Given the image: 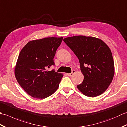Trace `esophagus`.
I'll return each instance as SVG.
<instances>
[{
  "label": "esophagus",
  "mask_w": 127,
  "mask_h": 127,
  "mask_svg": "<svg viewBox=\"0 0 127 127\" xmlns=\"http://www.w3.org/2000/svg\"><path fill=\"white\" fill-rule=\"evenodd\" d=\"M75 72H76V71H75V70H72L71 73H69V74H68V75L69 76L71 77V76H72V75H74V74L75 73Z\"/></svg>",
  "instance_id": "1"
}]
</instances>
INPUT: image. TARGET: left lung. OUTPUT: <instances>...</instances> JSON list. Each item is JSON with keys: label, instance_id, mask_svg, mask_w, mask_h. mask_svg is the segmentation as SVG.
I'll return each instance as SVG.
<instances>
[{"label": "left lung", "instance_id": "1", "mask_svg": "<svg viewBox=\"0 0 127 127\" xmlns=\"http://www.w3.org/2000/svg\"><path fill=\"white\" fill-rule=\"evenodd\" d=\"M63 41L77 57L84 76L77 88L87 96L101 95L111 83L115 74L114 59L108 46L92 36H74Z\"/></svg>", "mask_w": 127, "mask_h": 127}]
</instances>
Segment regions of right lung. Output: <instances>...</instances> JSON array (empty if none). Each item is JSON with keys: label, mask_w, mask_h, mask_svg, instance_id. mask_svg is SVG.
Returning a JSON list of instances; mask_svg holds the SVG:
<instances>
[{"label": "right lung", "mask_w": 127, "mask_h": 127, "mask_svg": "<svg viewBox=\"0 0 127 127\" xmlns=\"http://www.w3.org/2000/svg\"><path fill=\"white\" fill-rule=\"evenodd\" d=\"M63 39L50 37L32 40L19 54L15 76L21 87L33 98L45 99L58 89L63 74L46 69L55 64L53 58Z\"/></svg>", "instance_id": "right-lung-1"}]
</instances>
